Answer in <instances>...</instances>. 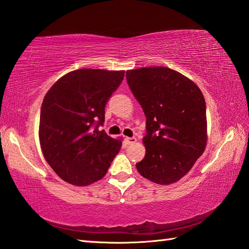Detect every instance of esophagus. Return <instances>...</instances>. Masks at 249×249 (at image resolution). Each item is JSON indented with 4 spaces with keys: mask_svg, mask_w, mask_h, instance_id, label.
<instances>
[{
    "mask_svg": "<svg viewBox=\"0 0 249 249\" xmlns=\"http://www.w3.org/2000/svg\"><path fill=\"white\" fill-rule=\"evenodd\" d=\"M125 142L128 143V145H133V143L136 142V139L135 137H126Z\"/></svg>",
    "mask_w": 249,
    "mask_h": 249,
    "instance_id": "obj_1",
    "label": "esophagus"
}]
</instances>
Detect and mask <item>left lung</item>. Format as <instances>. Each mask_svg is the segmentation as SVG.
Returning a JSON list of instances; mask_svg holds the SVG:
<instances>
[{"mask_svg": "<svg viewBox=\"0 0 249 249\" xmlns=\"http://www.w3.org/2000/svg\"><path fill=\"white\" fill-rule=\"evenodd\" d=\"M130 89L146 116V154L139 173L157 184L185 176L207 146L206 101L194 82L167 67L128 70Z\"/></svg>", "mask_w": 249, "mask_h": 249, "instance_id": "left-lung-1", "label": "left lung"}]
</instances>
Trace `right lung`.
I'll list each match as a JSON object with an SVG mask.
<instances>
[{"mask_svg": "<svg viewBox=\"0 0 249 249\" xmlns=\"http://www.w3.org/2000/svg\"><path fill=\"white\" fill-rule=\"evenodd\" d=\"M124 71L79 69L62 76L43 98L39 142L46 161L64 181L85 186L102 179L121 141L99 131L106 106Z\"/></svg>", "mask_w": 249, "mask_h": 249, "instance_id": "1", "label": "right lung"}]
</instances>
